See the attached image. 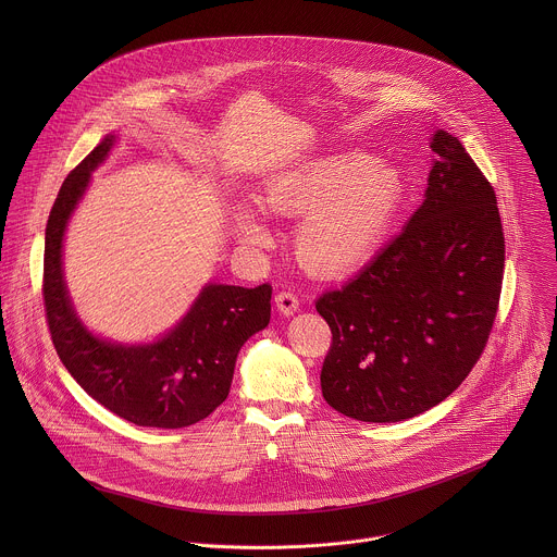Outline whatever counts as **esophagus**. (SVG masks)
Wrapping results in <instances>:
<instances>
[{
	"label": "esophagus",
	"mask_w": 557,
	"mask_h": 557,
	"mask_svg": "<svg viewBox=\"0 0 557 557\" xmlns=\"http://www.w3.org/2000/svg\"><path fill=\"white\" fill-rule=\"evenodd\" d=\"M274 302H276V309H278L283 315H287V318L294 315V313L298 311V307H300L296 294H292V292H281V294H276Z\"/></svg>",
	"instance_id": "esophagus-1"
}]
</instances>
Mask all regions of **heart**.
I'll return each mask as SVG.
<instances>
[{
    "instance_id": "heart-1",
    "label": "heart",
    "mask_w": 557,
    "mask_h": 557,
    "mask_svg": "<svg viewBox=\"0 0 557 557\" xmlns=\"http://www.w3.org/2000/svg\"><path fill=\"white\" fill-rule=\"evenodd\" d=\"M405 177L395 164L364 152H336L272 175L259 195L278 216H302L296 252L305 268L321 276L354 272L384 244L405 203ZM238 236L265 246L270 232L246 206L234 212Z\"/></svg>"
}]
</instances>
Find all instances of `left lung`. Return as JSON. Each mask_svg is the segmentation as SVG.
Wrapping results in <instances>:
<instances>
[{"label": "left lung", "instance_id": "obj_1", "mask_svg": "<svg viewBox=\"0 0 557 557\" xmlns=\"http://www.w3.org/2000/svg\"><path fill=\"white\" fill-rule=\"evenodd\" d=\"M422 206L356 278L325 292L332 330L321 393L362 422L413 418L470 375L488 341L504 278L495 190L446 131Z\"/></svg>", "mask_w": 557, "mask_h": 557}]
</instances>
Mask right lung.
<instances>
[{"label":"right lung","mask_w":557,"mask_h":557,"mask_svg":"<svg viewBox=\"0 0 557 557\" xmlns=\"http://www.w3.org/2000/svg\"><path fill=\"white\" fill-rule=\"evenodd\" d=\"M113 144L115 137L107 135L81 160L51 208L42 276L47 323L60 360L94 400L139 426H190L230 395L242 345L270 321L272 287L208 283L180 323L148 345H122L91 334L73 309L62 246L91 171Z\"/></svg>","instance_id":"add662e5"}]
</instances>
